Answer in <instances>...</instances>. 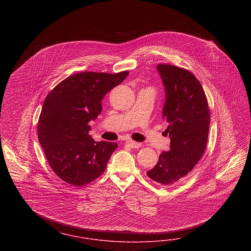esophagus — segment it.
Masks as SVG:
<instances>
[{"mask_svg": "<svg viewBox=\"0 0 251 251\" xmlns=\"http://www.w3.org/2000/svg\"><path fill=\"white\" fill-rule=\"evenodd\" d=\"M126 144L129 145V147H131V148H140L142 145H141V143H137V142H134V141H127L126 142Z\"/></svg>", "mask_w": 251, "mask_h": 251, "instance_id": "esophagus-1", "label": "esophagus"}]
</instances>
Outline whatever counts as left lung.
<instances>
[{
  "label": "left lung",
  "mask_w": 251,
  "mask_h": 251,
  "mask_svg": "<svg viewBox=\"0 0 251 251\" xmlns=\"http://www.w3.org/2000/svg\"><path fill=\"white\" fill-rule=\"evenodd\" d=\"M156 70L165 88L162 118L168 122L166 132L170 150L159 155L147 176L161 185L181 181L197 165L205 151L210 110L201 83L189 71L170 64Z\"/></svg>",
  "instance_id": "left-lung-1"
}]
</instances>
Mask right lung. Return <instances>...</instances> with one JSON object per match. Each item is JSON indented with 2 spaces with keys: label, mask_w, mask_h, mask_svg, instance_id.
Wrapping results in <instances>:
<instances>
[{
  "label": "right lung",
  "mask_w": 251,
  "mask_h": 251,
  "mask_svg": "<svg viewBox=\"0 0 251 251\" xmlns=\"http://www.w3.org/2000/svg\"><path fill=\"white\" fill-rule=\"evenodd\" d=\"M128 75L75 74L47 96L38 120V141L54 173L63 181L83 186L105 171L118 144L95 142L88 134V123L101 113L104 97Z\"/></svg>",
  "instance_id": "right-lung-1"
}]
</instances>
